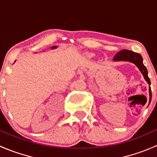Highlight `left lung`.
Listing matches in <instances>:
<instances>
[{
	"label": "left lung",
	"instance_id": "left-lung-1",
	"mask_svg": "<svg viewBox=\"0 0 157 157\" xmlns=\"http://www.w3.org/2000/svg\"><path fill=\"white\" fill-rule=\"evenodd\" d=\"M114 61H129V62H132L138 67L141 74L144 77L145 80L149 84V93H150V102L151 101L152 93H151V89H150V80L147 75V70L143 63V58H142L141 55L138 53L132 52V51L126 50H121L118 52V53L115 55V56L113 58ZM150 104V103H149Z\"/></svg>",
	"mask_w": 157,
	"mask_h": 157
}]
</instances>
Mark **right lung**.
Wrapping results in <instances>:
<instances>
[{"label":"right lung","instance_id":"right-lung-1","mask_svg":"<svg viewBox=\"0 0 157 157\" xmlns=\"http://www.w3.org/2000/svg\"><path fill=\"white\" fill-rule=\"evenodd\" d=\"M57 48V46H53V47H52V49H54V48Z\"/></svg>","mask_w":157,"mask_h":157}]
</instances>
